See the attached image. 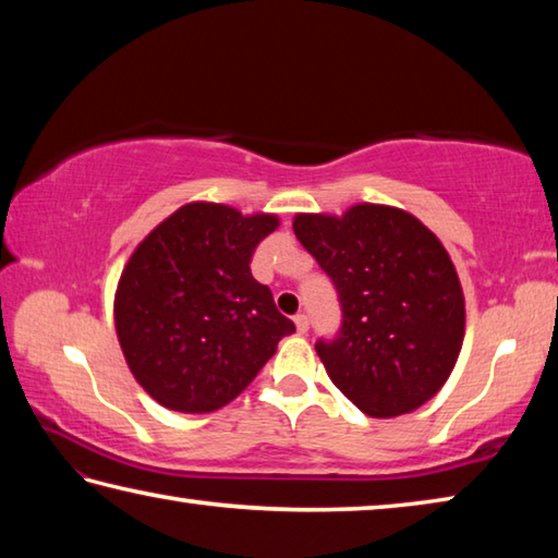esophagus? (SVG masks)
I'll list each match as a JSON object with an SVG mask.
<instances>
[{
	"instance_id": "obj_1",
	"label": "esophagus",
	"mask_w": 558,
	"mask_h": 558,
	"mask_svg": "<svg viewBox=\"0 0 558 558\" xmlns=\"http://www.w3.org/2000/svg\"><path fill=\"white\" fill-rule=\"evenodd\" d=\"M294 324H296V330H299V333L304 336L306 330H308V316H306V314H296V316H294Z\"/></svg>"
}]
</instances>
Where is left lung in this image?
Masks as SVG:
<instances>
[{
	"label": "left lung",
	"instance_id": "left-lung-1",
	"mask_svg": "<svg viewBox=\"0 0 558 558\" xmlns=\"http://www.w3.org/2000/svg\"><path fill=\"white\" fill-rule=\"evenodd\" d=\"M294 234L336 284L343 324L316 353L360 412L409 414L446 385L465 336L461 281L412 213L357 203L340 218L299 213Z\"/></svg>",
	"mask_w": 558,
	"mask_h": 558
}]
</instances>
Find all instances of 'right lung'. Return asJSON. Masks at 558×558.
Segmentation results:
<instances>
[{
	"label": "right lung",
	"mask_w": 558,
	"mask_h": 558,
	"mask_svg": "<svg viewBox=\"0 0 558 558\" xmlns=\"http://www.w3.org/2000/svg\"><path fill=\"white\" fill-rule=\"evenodd\" d=\"M277 225V215L189 203L132 252L114 328L134 379L161 407L208 414L230 404L296 330L250 271Z\"/></svg>",
	"instance_id": "1"
}]
</instances>
